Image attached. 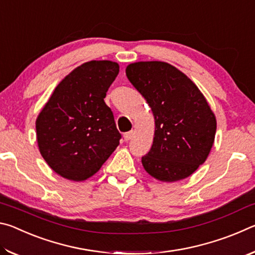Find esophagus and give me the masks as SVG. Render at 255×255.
<instances>
[{
    "mask_svg": "<svg viewBox=\"0 0 255 255\" xmlns=\"http://www.w3.org/2000/svg\"><path fill=\"white\" fill-rule=\"evenodd\" d=\"M133 135H135V131H128V132H125L124 133V138H125V140H130L131 138L133 137Z\"/></svg>",
    "mask_w": 255,
    "mask_h": 255,
    "instance_id": "1",
    "label": "esophagus"
}]
</instances>
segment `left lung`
Wrapping results in <instances>:
<instances>
[{"instance_id": "left-lung-1", "label": "left lung", "mask_w": 255, "mask_h": 255, "mask_svg": "<svg viewBox=\"0 0 255 255\" xmlns=\"http://www.w3.org/2000/svg\"><path fill=\"white\" fill-rule=\"evenodd\" d=\"M126 75L155 119L152 148L141 157L145 171L163 182L188 178L205 163L215 140L217 123L204 94L165 62L129 64Z\"/></svg>"}]
</instances>
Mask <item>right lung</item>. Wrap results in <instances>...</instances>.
Returning <instances> with one entry per match:
<instances>
[{
    "label": "right lung",
    "instance_id": "add662e5",
    "mask_svg": "<svg viewBox=\"0 0 255 255\" xmlns=\"http://www.w3.org/2000/svg\"><path fill=\"white\" fill-rule=\"evenodd\" d=\"M118 73L111 60L82 64L59 82L38 115L39 152L63 178H91L119 145L122 135L103 100Z\"/></svg>",
    "mask_w": 255,
    "mask_h": 255
}]
</instances>
